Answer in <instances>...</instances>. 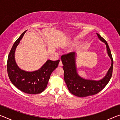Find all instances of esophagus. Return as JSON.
Masks as SVG:
<instances>
[{
  "mask_svg": "<svg viewBox=\"0 0 120 120\" xmlns=\"http://www.w3.org/2000/svg\"><path fill=\"white\" fill-rule=\"evenodd\" d=\"M59 66H62V61L61 60L60 61L59 64Z\"/></svg>",
  "mask_w": 120,
  "mask_h": 120,
  "instance_id": "1",
  "label": "esophagus"
}]
</instances>
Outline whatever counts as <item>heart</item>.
Here are the masks:
<instances>
[{"mask_svg":"<svg viewBox=\"0 0 120 120\" xmlns=\"http://www.w3.org/2000/svg\"><path fill=\"white\" fill-rule=\"evenodd\" d=\"M78 42H74V43H72V45L73 46H76V45H78Z\"/></svg>","mask_w":120,"mask_h":120,"instance_id":"heart-1","label":"heart"}]
</instances>
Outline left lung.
<instances>
[{"instance_id": "left-lung-1", "label": "left lung", "mask_w": 120, "mask_h": 120, "mask_svg": "<svg viewBox=\"0 0 120 120\" xmlns=\"http://www.w3.org/2000/svg\"><path fill=\"white\" fill-rule=\"evenodd\" d=\"M96 34L99 40L106 44L107 54L112 61L111 67L103 79L99 80H88L79 76L77 71L76 55L75 52H70L61 56L65 82L69 92L76 96L84 97L97 94L106 86L112 75L113 60L111 50L106 41L99 34Z\"/></svg>"}]
</instances>
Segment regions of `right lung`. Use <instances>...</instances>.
<instances>
[{
  "mask_svg": "<svg viewBox=\"0 0 120 120\" xmlns=\"http://www.w3.org/2000/svg\"><path fill=\"white\" fill-rule=\"evenodd\" d=\"M26 31L22 33L12 46L8 57L7 69L10 80L16 87L27 94H40L45 90L51 75L57 68L60 60H48L41 68L34 71L20 69L15 60V52Z\"/></svg>",
  "mask_w": 120,
  "mask_h": 120,
  "instance_id": "right-lung-1",
  "label": "right lung"
}]
</instances>
